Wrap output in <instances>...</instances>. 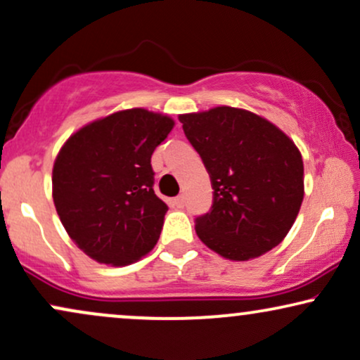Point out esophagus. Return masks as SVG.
<instances>
[{
  "label": "esophagus",
  "mask_w": 360,
  "mask_h": 360,
  "mask_svg": "<svg viewBox=\"0 0 360 360\" xmlns=\"http://www.w3.org/2000/svg\"><path fill=\"white\" fill-rule=\"evenodd\" d=\"M184 203H186V200H184V196H183V194H181V196L174 198V205L177 206V208H183Z\"/></svg>",
  "instance_id": "obj_1"
}]
</instances>
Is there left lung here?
<instances>
[{"mask_svg":"<svg viewBox=\"0 0 360 360\" xmlns=\"http://www.w3.org/2000/svg\"><path fill=\"white\" fill-rule=\"evenodd\" d=\"M179 122L212 179L213 206L194 225L200 240L238 262L279 245L304 196L296 143L269 120L232 106L179 115Z\"/></svg>","mask_w":360,"mask_h":360,"instance_id":"8db88e82","label":"left lung"}]
</instances>
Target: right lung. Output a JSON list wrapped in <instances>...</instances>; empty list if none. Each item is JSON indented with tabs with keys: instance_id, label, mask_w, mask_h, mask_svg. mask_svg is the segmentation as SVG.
Returning a JSON list of instances; mask_svg holds the SVG:
<instances>
[{
	"instance_id": "add662e5",
	"label": "right lung",
	"mask_w": 360,
	"mask_h": 360,
	"mask_svg": "<svg viewBox=\"0 0 360 360\" xmlns=\"http://www.w3.org/2000/svg\"><path fill=\"white\" fill-rule=\"evenodd\" d=\"M172 128L167 115L122 110L81 127L60 147L53 205L88 257L120 267L154 249L169 208L152 188L150 157Z\"/></svg>"
}]
</instances>
